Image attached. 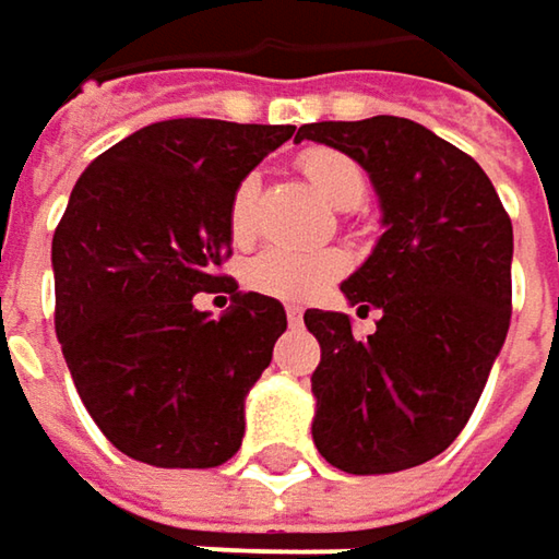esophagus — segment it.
<instances>
[{
	"mask_svg": "<svg viewBox=\"0 0 559 559\" xmlns=\"http://www.w3.org/2000/svg\"><path fill=\"white\" fill-rule=\"evenodd\" d=\"M287 320H290V323L297 326V323L304 320V310H300V307H287Z\"/></svg>",
	"mask_w": 559,
	"mask_h": 559,
	"instance_id": "34e87169",
	"label": "esophagus"
}]
</instances>
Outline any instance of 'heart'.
I'll list each match as a JSON object with an SVG mask.
<instances>
[{"mask_svg": "<svg viewBox=\"0 0 559 559\" xmlns=\"http://www.w3.org/2000/svg\"><path fill=\"white\" fill-rule=\"evenodd\" d=\"M297 169L313 185V191L338 211H355L368 194V173L358 159L332 146H310L297 156ZM259 176H242L227 201V233L236 246H249L259 233ZM345 255L338 249H290L269 246L242 265L249 290L275 300H310L326 290L345 272Z\"/></svg>", "mask_w": 559, "mask_h": 559, "instance_id": "heart-1", "label": "heart"}]
</instances>
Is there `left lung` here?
<instances>
[{
    "label": "left lung",
    "mask_w": 559,
    "mask_h": 559,
    "mask_svg": "<svg viewBox=\"0 0 559 559\" xmlns=\"http://www.w3.org/2000/svg\"><path fill=\"white\" fill-rule=\"evenodd\" d=\"M297 140L358 159L383 211L374 252L342 281L358 313L381 310L378 332L361 342L345 313H304L323 352L317 451L361 477L419 467L467 426L506 342L512 221L480 166L416 121H320Z\"/></svg>",
    "instance_id": "1"
}]
</instances>
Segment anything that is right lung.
<instances>
[{
    "mask_svg": "<svg viewBox=\"0 0 559 559\" xmlns=\"http://www.w3.org/2000/svg\"><path fill=\"white\" fill-rule=\"evenodd\" d=\"M290 124L176 118L105 150L53 233L57 338L105 438L153 467H217L246 431V393L287 330L275 297L236 290L227 201ZM227 289L221 321L193 310Z\"/></svg>",
    "mask_w": 559,
    "mask_h": 559,
    "instance_id": "obj_1",
    "label": "right lung"
}]
</instances>
